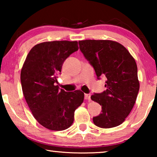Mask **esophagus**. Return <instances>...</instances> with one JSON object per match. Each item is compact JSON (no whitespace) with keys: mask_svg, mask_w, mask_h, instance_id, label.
Listing matches in <instances>:
<instances>
[{"mask_svg":"<svg viewBox=\"0 0 157 157\" xmlns=\"http://www.w3.org/2000/svg\"><path fill=\"white\" fill-rule=\"evenodd\" d=\"M84 98L86 100H88V101H91V95L90 94H86L84 95Z\"/></svg>","mask_w":157,"mask_h":157,"instance_id":"1","label":"esophagus"}]
</instances>
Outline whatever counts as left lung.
<instances>
[{"label":"left lung","mask_w":157,"mask_h":157,"mask_svg":"<svg viewBox=\"0 0 157 157\" xmlns=\"http://www.w3.org/2000/svg\"><path fill=\"white\" fill-rule=\"evenodd\" d=\"M78 44L97 78H106V91L91 96L102 108L93 118L94 123L103 128L119 126L132 110L139 90L135 59L123 45L113 40H84Z\"/></svg>","instance_id":"obj_1"}]
</instances>
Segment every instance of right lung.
<instances>
[{"label": "right lung", "instance_id": "add662e5", "mask_svg": "<svg viewBox=\"0 0 157 157\" xmlns=\"http://www.w3.org/2000/svg\"><path fill=\"white\" fill-rule=\"evenodd\" d=\"M78 49L77 41L40 43L31 49L21 68V86L28 106L36 121L49 130L69 128L75 111L83 101L84 94L80 90L66 92L56 84L64 61Z\"/></svg>", "mask_w": 157, "mask_h": 157}]
</instances>
